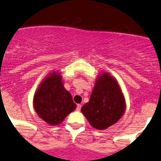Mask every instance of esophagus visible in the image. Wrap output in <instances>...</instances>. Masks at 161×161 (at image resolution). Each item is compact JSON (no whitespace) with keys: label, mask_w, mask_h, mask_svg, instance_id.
Listing matches in <instances>:
<instances>
[{"label":"esophagus","mask_w":161,"mask_h":161,"mask_svg":"<svg viewBox=\"0 0 161 161\" xmlns=\"http://www.w3.org/2000/svg\"><path fill=\"white\" fill-rule=\"evenodd\" d=\"M80 108H81V104H78L77 105H76V110H77V111H80Z\"/></svg>","instance_id":"34e87169"}]
</instances>
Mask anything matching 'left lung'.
<instances>
[{
  "label": "left lung",
  "mask_w": 161,
  "mask_h": 161,
  "mask_svg": "<svg viewBox=\"0 0 161 161\" xmlns=\"http://www.w3.org/2000/svg\"><path fill=\"white\" fill-rule=\"evenodd\" d=\"M125 101L116 80L108 73L99 76L81 112L93 128L102 130L116 123L124 114Z\"/></svg>",
  "instance_id": "obj_1"
}]
</instances>
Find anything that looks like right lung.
<instances>
[{
  "label": "right lung",
  "instance_id": "obj_1",
  "mask_svg": "<svg viewBox=\"0 0 161 161\" xmlns=\"http://www.w3.org/2000/svg\"><path fill=\"white\" fill-rule=\"evenodd\" d=\"M38 116L51 125H57L76 108L71 94L64 88L59 73H53L41 84L33 98Z\"/></svg>",
  "mask_w": 161,
  "mask_h": 161
}]
</instances>
